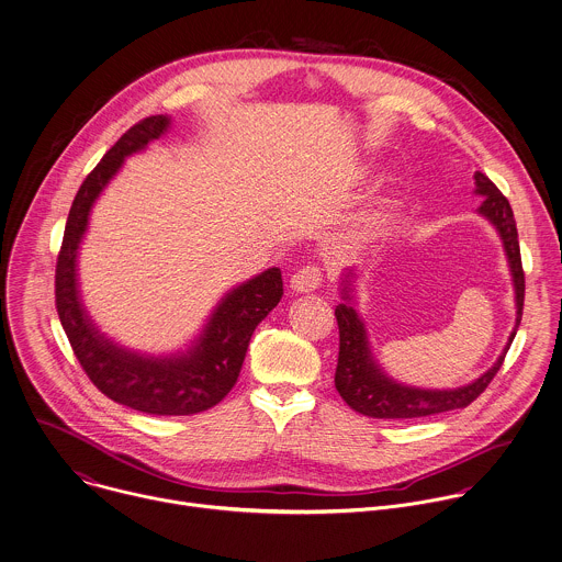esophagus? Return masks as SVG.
I'll return each instance as SVG.
<instances>
[{"label": "esophagus", "instance_id": "34e87169", "mask_svg": "<svg viewBox=\"0 0 562 562\" xmlns=\"http://www.w3.org/2000/svg\"><path fill=\"white\" fill-rule=\"evenodd\" d=\"M321 270L316 266H303L301 270H296L290 279V288L299 294H305V292H314L321 288Z\"/></svg>", "mask_w": 562, "mask_h": 562}]
</instances>
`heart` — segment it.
Wrapping results in <instances>:
<instances>
[{
  "instance_id": "obj_1",
  "label": "heart",
  "mask_w": 562,
  "mask_h": 562,
  "mask_svg": "<svg viewBox=\"0 0 562 562\" xmlns=\"http://www.w3.org/2000/svg\"><path fill=\"white\" fill-rule=\"evenodd\" d=\"M392 224V204L387 200H376L353 215L338 233V244L349 250H367L381 241Z\"/></svg>"
}]
</instances>
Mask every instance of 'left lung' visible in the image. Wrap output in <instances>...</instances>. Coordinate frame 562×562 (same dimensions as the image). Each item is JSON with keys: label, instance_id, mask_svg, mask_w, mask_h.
I'll list each match as a JSON object with an SVG mask.
<instances>
[{"label": "left lung", "instance_id": "left-lung-1", "mask_svg": "<svg viewBox=\"0 0 562 562\" xmlns=\"http://www.w3.org/2000/svg\"><path fill=\"white\" fill-rule=\"evenodd\" d=\"M475 193L482 195V204L477 213L488 220L504 246L513 288H515V307L517 318L515 327L508 336V342L504 351L499 353L497 362L486 371L473 379L467 385L436 390V387H416L401 383L392 379L381 369V364L374 358L373 347L369 340L367 323L358 314L356 305V270L342 272L340 294L342 303L336 307L338 329H340V353H338V369H336V390L340 396L353 407L356 412L371 416V418H418L429 414H440L449 409L467 407L471 401H475L486 385L493 381V376L504 364V358L517 336V329L521 325L524 314V296H526V279L521 268V250H519V235L515 215L510 209V202L506 195L491 183L488 177L482 172H475Z\"/></svg>", "mask_w": 562, "mask_h": 562}]
</instances>
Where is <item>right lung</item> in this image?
Returning a JSON list of instances; mask_svg holds the SVG:
<instances>
[{"mask_svg": "<svg viewBox=\"0 0 562 562\" xmlns=\"http://www.w3.org/2000/svg\"><path fill=\"white\" fill-rule=\"evenodd\" d=\"M172 128L170 115H153L126 131L78 189L65 224L56 263V310L69 345L89 379L115 403L155 416H188L220 403L235 385L255 327L283 294L279 268L228 290L188 349L150 356L109 338L87 312L78 283V252L100 193L126 157L159 142Z\"/></svg>", "mask_w": 562, "mask_h": 562, "instance_id": "1", "label": "right lung"}]
</instances>
